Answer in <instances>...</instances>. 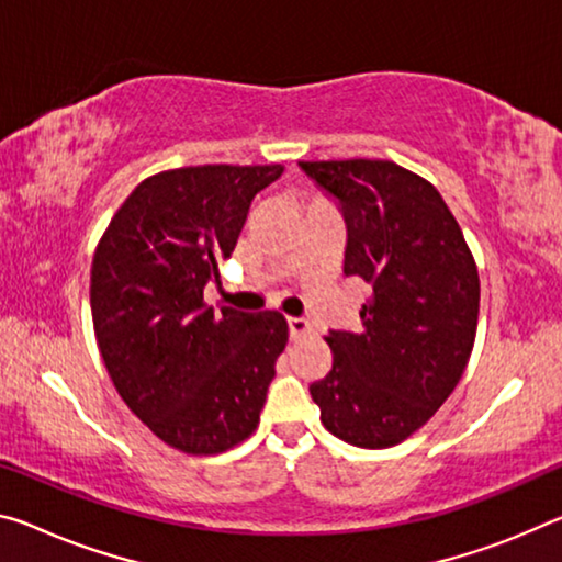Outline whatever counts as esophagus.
I'll use <instances>...</instances> for the list:
<instances>
[{
  "instance_id": "1",
  "label": "esophagus",
  "mask_w": 562,
  "mask_h": 562,
  "mask_svg": "<svg viewBox=\"0 0 562 562\" xmlns=\"http://www.w3.org/2000/svg\"><path fill=\"white\" fill-rule=\"evenodd\" d=\"M288 327H290L292 340H300V337L313 333V325H310L307 319H302V317H288Z\"/></svg>"
}]
</instances>
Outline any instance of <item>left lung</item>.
<instances>
[{
	"label": "left lung",
	"mask_w": 562,
	"mask_h": 562,
	"mask_svg": "<svg viewBox=\"0 0 562 562\" xmlns=\"http://www.w3.org/2000/svg\"><path fill=\"white\" fill-rule=\"evenodd\" d=\"M340 200L342 272L372 288L358 333L329 329L333 370L310 385L335 438L393 448L438 413L475 342L480 278L448 204L390 159L300 162Z\"/></svg>",
	"instance_id": "1"
}]
</instances>
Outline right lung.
I'll use <instances>...</instances> for the list:
<instances>
[{
	"label": "right lung",
	"mask_w": 562,
	"mask_h": 562,
	"mask_svg": "<svg viewBox=\"0 0 562 562\" xmlns=\"http://www.w3.org/2000/svg\"><path fill=\"white\" fill-rule=\"evenodd\" d=\"M282 165H200L142 180L92 260V323L120 397L159 440L220 456L257 430L288 319L204 305L255 194Z\"/></svg>",
	"instance_id": "add662e5"
}]
</instances>
